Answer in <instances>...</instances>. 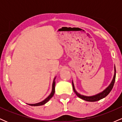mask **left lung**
I'll return each instance as SVG.
<instances>
[{
  "label": "left lung",
  "instance_id": "1",
  "mask_svg": "<svg viewBox=\"0 0 122 122\" xmlns=\"http://www.w3.org/2000/svg\"><path fill=\"white\" fill-rule=\"evenodd\" d=\"M115 73H114V77H113L112 80L109 86H108L107 88L104 89L103 92H100V93H98L97 95H93V96H84V95H82L80 93H78L75 90V86H74L73 84V82L72 81V85H73V89L74 92L76 94L77 96L78 97L81 98V99H83V100H85V101H87V102H96L98 101V100H100V99H103L105 97L107 96L110 93V92H111V91L112 90V89L113 86H114V83H115V77H116V69H115Z\"/></svg>",
  "mask_w": 122,
  "mask_h": 122
}]
</instances>
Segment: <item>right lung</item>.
Masks as SVG:
<instances>
[{
  "mask_svg": "<svg viewBox=\"0 0 122 122\" xmlns=\"http://www.w3.org/2000/svg\"><path fill=\"white\" fill-rule=\"evenodd\" d=\"M55 79L56 77L54 78V80H53V85H52V91H51V93H50L49 96H48L47 98H46L44 100L42 101L41 102H40V103H36V104H28L30 106H42V105L45 104V103H46L49 100L51 99V97H53V95L54 94V92H55V84H56V81H55Z\"/></svg>",
  "mask_w": 122,
  "mask_h": 122,
  "instance_id": "add662e5",
  "label": "right lung"
}]
</instances>
